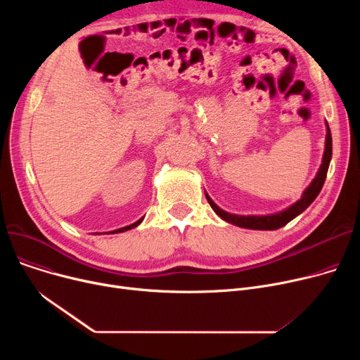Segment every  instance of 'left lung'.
Segmentation results:
<instances>
[{"label":"left lung","mask_w":360,"mask_h":360,"mask_svg":"<svg viewBox=\"0 0 360 360\" xmlns=\"http://www.w3.org/2000/svg\"><path fill=\"white\" fill-rule=\"evenodd\" d=\"M333 155V140H331V132L330 127L327 124V139H326V150H324V158L323 163H321V167L318 170L316 176L311 182V185L307 188L305 193L302 194V198L296 201L293 205H290L289 209L283 210L276 214H269V216H239V214H231L228 212L221 210L220 207L209 197V194H205L207 201L212 205V209L216 212L217 216H220L223 220L229 221L235 226H239V228L245 229H255V231H276L278 228H283V226L288 224L290 220H293L296 216H299L302 212H305L311 202L318 197L319 191L323 190V185L327 178L328 172V166Z\"/></svg>","instance_id":"8db88e82"}]
</instances>
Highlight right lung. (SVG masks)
I'll list each match as a JSON object with an SVG mask.
<instances>
[{"mask_svg": "<svg viewBox=\"0 0 360 360\" xmlns=\"http://www.w3.org/2000/svg\"><path fill=\"white\" fill-rule=\"evenodd\" d=\"M141 220H143V217H141L140 220H137L136 223H132V224H129V226H125V228L117 229V231H113V232H109V233H120V232H125V231H129V229H132V228H136V226H139V224L141 223Z\"/></svg>", "mask_w": 360, "mask_h": 360, "instance_id": "add662e5", "label": "right lung"}]
</instances>
